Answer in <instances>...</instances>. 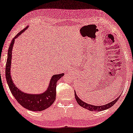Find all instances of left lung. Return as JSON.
I'll return each mask as SVG.
<instances>
[{
  "instance_id": "obj_1",
  "label": "left lung",
  "mask_w": 133,
  "mask_h": 133,
  "mask_svg": "<svg viewBox=\"0 0 133 133\" xmlns=\"http://www.w3.org/2000/svg\"><path fill=\"white\" fill-rule=\"evenodd\" d=\"M74 95H75V98H76L77 102L78 103V104L80 106L84 108L89 109L91 111H104V110L107 109L109 108H111L115 104L116 102H117V100L119 99V97H120V96H119L117 99H115V100H113V101H112V102L108 103V104H105L104 105H99V106L96 105L95 106V105H91V104H87V103L83 102L82 100H81L78 98V97L77 96L75 91H74Z\"/></svg>"
}]
</instances>
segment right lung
Masks as SVG:
<instances>
[{
	"label": "right lung",
	"instance_id": "right-lung-1",
	"mask_svg": "<svg viewBox=\"0 0 133 133\" xmlns=\"http://www.w3.org/2000/svg\"><path fill=\"white\" fill-rule=\"evenodd\" d=\"M28 26H26L20 33L16 35L11 41L8 51V57L5 65V77L7 83L12 92L17 102L26 109L33 111H41L48 108L53 104L56 99V83L64 74H60L54 75L51 78L50 83L48 89L44 93L41 94H29L24 93L18 90L13 83L11 76V65L12 59V50L15 43V39L26 30Z\"/></svg>",
	"mask_w": 133,
	"mask_h": 133
}]
</instances>
